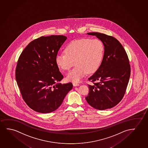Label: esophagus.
I'll use <instances>...</instances> for the list:
<instances>
[{
    "label": "esophagus",
    "instance_id": "34e87169",
    "mask_svg": "<svg viewBox=\"0 0 148 148\" xmlns=\"http://www.w3.org/2000/svg\"><path fill=\"white\" fill-rule=\"evenodd\" d=\"M73 85L74 86H79V84L77 83V82H73Z\"/></svg>",
    "mask_w": 148,
    "mask_h": 148
}]
</instances>
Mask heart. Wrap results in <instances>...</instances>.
I'll use <instances>...</instances> for the list:
<instances>
[{
  "mask_svg": "<svg viewBox=\"0 0 148 148\" xmlns=\"http://www.w3.org/2000/svg\"><path fill=\"white\" fill-rule=\"evenodd\" d=\"M103 44L98 39L81 38L70 42L65 49V53L56 55L55 62L59 68L69 71V81L79 82L87 74L95 72L100 66L104 55Z\"/></svg>",
  "mask_w": 148,
  "mask_h": 148,
  "instance_id": "heart-1",
  "label": "heart"
}]
</instances>
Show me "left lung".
I'll list each match as a JSON object with an SVG mask.
<instances>
[{"instance_id":"left-lung-1","label":"left lung","mask_w":148,"mask_h":148,"mask_svg":"<svg viewBox=\"0 0 148 148\" xmlns=\"http://www.w3.org/2000/svg\"><path fill=\"white\" fill-rule=\"evenodd\" d=\"M102 41L104 55L99 67L88 79L89 93L85 98L94 108L104 110L116 106L126 92L130 75L129 59L121 43L112 36L98 32H89Z\"/></svg>"}]
</instances>
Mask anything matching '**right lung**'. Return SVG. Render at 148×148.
I'll return each mask as SVG.
<instances>
[{"instance_id": "add662e5", "label": "right lung", "mask_w": 148, "mask_h": 148, "mask_svg": "<svg viewBox=\"0 0 148 148\" xmlns=\"http://www.w3.org/2000/svg\"><path fill=\"white\" fill-rule=\"evenodd\" d=\"M66 38L62 35L41 36L30 42L18 59L15 71L17 85L23 100L36 112L56 110L73 88L71 82L56 84L63 76L55 57Z\"/></svg>"}]
</instances>
